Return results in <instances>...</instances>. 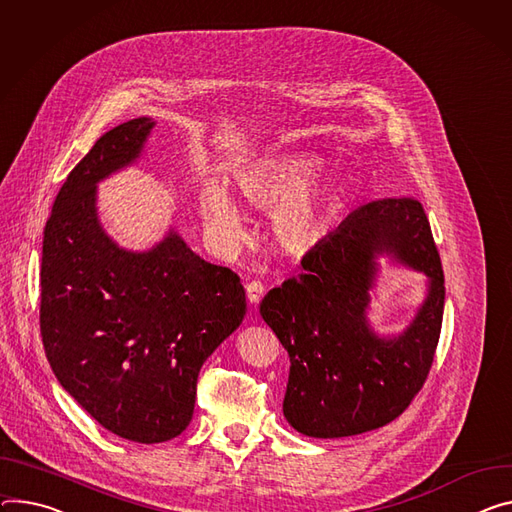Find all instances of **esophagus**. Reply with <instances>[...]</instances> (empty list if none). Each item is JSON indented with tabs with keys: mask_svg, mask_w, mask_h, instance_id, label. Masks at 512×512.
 <instances>
[{
	"mask_svg": "<svg viewBox=\"0 0 512 512\" xmlns=\"http://www.w3.org/2000/svg\"><path fill=\"white\" fill-rule=\"evenodd\" d=\"M263 294H265V286L261 284V282H249L247 284V298H249V302L255 306V304H259V300L263 298Z\"/></svg>",
	"mask_w": 512,
	"mask_h": 512,
	"instance_id": "esophagus-1",
	"label": "esophagus"
}]
</instances>
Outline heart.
<instances>
[{"label":"heart","instance_id":"obj_1","mask_svg":"<svg viewBox=\"0 0 512 512\" xmlns=\"http://www.w3.org/2000/svg\"><path fill=\"white\" fill-rule=\"evenodd\" d=\"M318 159L312 155H277L263 159L237 175L241 194L261 210L275 212L277 241L292 253L312 249L329 228L337 210V190L329 181L305 185L316 175ZM200 210L210 237L220 247H235L245 237V216L220 185H206Z\"/></svg>","mask_w":512,"mask_h":512}]
</instances>
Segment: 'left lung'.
Wrapping results in <instances>:
<instances>
[{"mask_svg": "<svg viewBox=\"0 0 512 512\" xmlns=\"http://www.w3.org/2000/svg\"><path fill=\"white\" fill-rule=\"evenodd\" d=\"M380 256L428 277L424 304L392 338L378 336L366 318ZM302 269L259 306L290 355L286 421L316 439L392 423L429 376L445 306L441 259L421 202L386 198L357 208L304 255Z\"/></svg>", "mask_w": 512, "mask_h": 512, "instance_id": "obj_1", "label": "left lung"}]
</instances>
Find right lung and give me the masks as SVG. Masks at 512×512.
Masks as SVG:
<instances>
[{
  "label": "right lung",
  "instance_id": "add662e5",
  "mask_svg": "<svg viewBox=\"0 0 512 512\" xmlns=\"http://www.w3.org/2000/svg\"><path fill=\"white\" fill-rule=\"evenodd\" d=\"M155 122L128 120L75 165L44 228L40 335L59 384L110 433L163 443L190 425L204 361L239 329L245 288L179 232L122 249L98 216V183L136 163Z\"/></svg>",
  "mask_w": 512,
  "mask_h": 512
}]
</instances>
